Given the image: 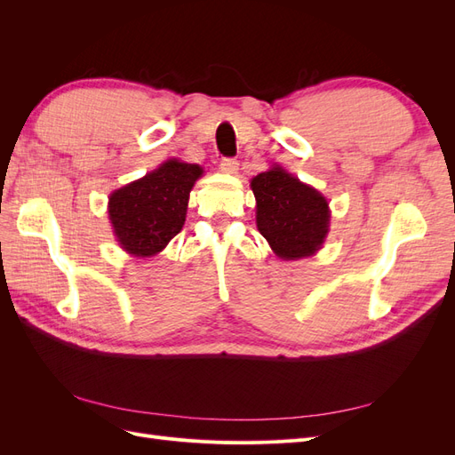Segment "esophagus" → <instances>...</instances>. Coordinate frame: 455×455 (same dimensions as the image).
<instances>
[{"mask_svg":"<svg viewBox=\"0 0 455 455\" xmlns=\"http://www.w3.org/2000/svg\"><path fill=\"white\" fill-rule=\"evenodd\" d=\"M220 171L226 172V174H237L239 161L233 159V157H226V159L220 161Z\"/></svg>","mask_w":455,"mask_h":455,"instance_id":"1","label":"esophagus"}]
</instances>
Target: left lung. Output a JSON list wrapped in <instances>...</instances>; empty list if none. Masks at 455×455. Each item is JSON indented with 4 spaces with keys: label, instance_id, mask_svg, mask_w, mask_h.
Here are the masks:
<instances>
[{
    "label": "left lung",
    "instance_id": "8db88e82",
    "mask_svg": "<svg viewBox=\"0 0 455 455\" xmlns=\"http://www.w3.org/2000/svg\"><path fill=\"white\" fill-rule=\"evenodd\" d=\"M256 226L283 259H298L321 249L330 224L328 201L283 167L252 178Z\"/></svg>",
    "mask_w": 455,
    "mask_h": 455
}]
</instances>
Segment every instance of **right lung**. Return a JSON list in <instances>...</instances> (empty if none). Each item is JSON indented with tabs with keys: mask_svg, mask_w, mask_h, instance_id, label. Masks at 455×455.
<instances>
[{
	"mask_svg": "<svg viewBox=\"0 0 455 455\" xmlns=\"http://www.w3.org/2000/svg\"><path fill=\"white\" fill-rule=\"evenodd\" d=\"M201 174L199 164L169 159L140 180L116 189L108 214L123 249L139 258L159 254L180 233L189 191Z\"/></svg>",
	"mask_w": 455,
	"mask_h": 455,
	"instance_id": "1",
	"label": "right lung"
}]
</instances>
